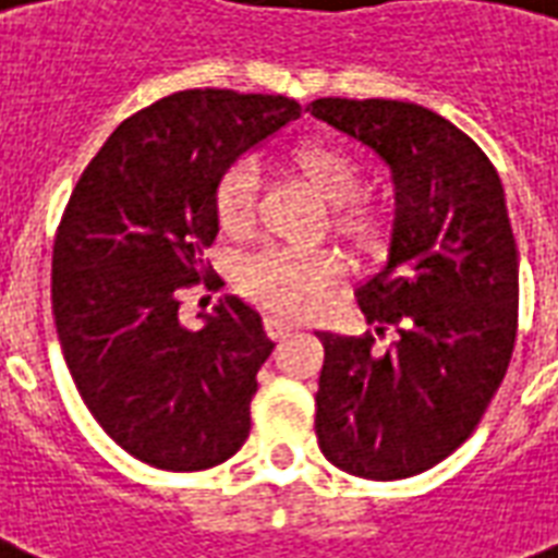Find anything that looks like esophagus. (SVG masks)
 <instances>
[{"label":"esophagus","instance_id":"esophagus-1","mask_svg":"<svg viewBox=\"0 0 558 558\" xmlns=\"http://www.w3.org/2000/svg\"><path fill=\"white\" fill-rule=\"evenodd\" d=\"M266 331L271 340H283V337H290L292 331H299V325L290 319H280V316H268Z\"/></svg>","mask_w":558,"mask_h":558}]
</instances>
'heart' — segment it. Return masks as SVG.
<instances>
[{
	"instance_id": "1",
	"label": "heart",
	"mask_w": 558,
	"mask_h": 558,
	"mask_svg": "<svg viewBox=\"0 0 558 558\" xmlns=\"http://www.w3.org/2000/svg\"><path fill=\"white\" fill-rule=\"evenodd\" d=\"M292 171L311 189L319 204L331 206V230L354 254L373 257L387 242V213L361 201L363 171L354 156L328 142H307L292 153ZM257 180L251 168H236L221 180L216 195V218L221 233L245 236L254 225ZM340 257L331 251L287 254L266 251L242 268V292L278 313H304L340 278Z\"/></svg>"
}]
</instances>
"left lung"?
I'll use <instances>...</instances> for the list:
<instances>
[{
	"label": "left lung",
	"mask_w": 558,
	"mask_h": 558,
	"mask_svg": "<svg viewBox=\"0 0 558 558\" xmlns=\"http://www.w3.org/2000/svg\"><path fill=\"white\" fill-rule=\"evenodd\" d=\"M304 109L361 142L393 180L387 259L357 287L373 337L319 331L322 456L352 476L408 478L452 456L509 369L518 247L497 168L437 111L322 97Z\"/></svg>",
	"instance_id": "8db88e82"
}]
</instances>
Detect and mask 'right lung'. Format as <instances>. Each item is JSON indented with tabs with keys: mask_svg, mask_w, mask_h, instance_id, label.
Returning <instances> with one entry per match:
<instances>
[{
	"mask_svg": "<svg viewBox=\"0 0 558 558\" xmlns=\"http://www.w3.org/2000/svg\"><path fill=\"white\" fill-rule=\"evenodd\" d=\"M299 114L290 97L180 90L111 132L70 195L52 247L61 352L102 432L150 468H216L247 440L275 342L236 295L189 331L180 292L209 271L221 180Z\"/></svg>",
	"mask_w": 558,
	"mask_h": 558,
	"instance_id": "1",
	"label": "right lung"
}]
</instances>
